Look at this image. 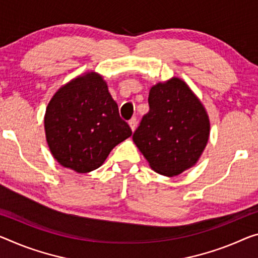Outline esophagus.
<instances>
[{"label":"esophagus","instance_id":"obj_1","mask_svg":"<svg viewBox=\"0 0 258 258\" xmlns=\"http://www.w3.org/2000/svg\"><path fill=\"white\" fill-rule=\"evenodd\" d=\"M129 125H130V128H132L133 132H135V129H136V126H137V120H136V117H133L132 120L129 121Z\"/></svg>","mask_w":258,"mask_h":258}]
</instances>
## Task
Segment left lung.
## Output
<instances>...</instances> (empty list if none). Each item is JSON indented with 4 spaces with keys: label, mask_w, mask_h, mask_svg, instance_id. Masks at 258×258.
Wrapping results in <instances>:
<instances>
[{
    "label": "left lung",
    "mask_w": 258,
    "mask_h": 258,
    "mask_svg": "<svg viewBox=\"0 0 258 258\" xmlns=\"http://www.w3.org/2000/svg\"><path fill=\"white\" fill-rule=\"evenodd\" d=\"M149 106L133 141L154 172L179 175L196 164L207 146V110L189 86L176 77L152 86Z\"/></svg>",
    "instance_id": "left-lung-1"
}]
</instances>
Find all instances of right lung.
<instances>
[{"instance_id": "1", "label": "right lung", "mask_w": 258, "mask_h": 258, "mask_svg": "<svg viewBox=\"0 0 258 258\" xmlns=\"http://www.w3.org/2000/svg\"><path fill=\"white\" fill-rule=\"evenodd\" d=\"M46 140L63 167L89 173L132 136L100 75L88 73L58 89L45 114Z\"/></svg>"}]
</instances>
